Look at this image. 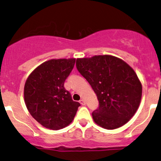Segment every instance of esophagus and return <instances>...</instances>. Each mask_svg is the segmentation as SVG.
Returning a JSON list of instances; mask_svg holds the SVG:
<instances>
[{
	"instance_id": "1",
	"label": "esophagus",
	"mask_w": 161,
	"mask_h": 161,
	"mask_svg": "<svg viewBox=\"0 0 161 161\" xmlns=\"http://www.w3.org/2000/svg\"><path fill=\"white\" fill-rule=\"evenodd\" d=\"M80 104L82 106H84V105H86V102H85V101L83 99H82V100H80Z\"/></svg>"
}]
</instances>
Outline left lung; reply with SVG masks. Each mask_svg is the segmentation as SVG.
Wrapping results in <instances>:
<instances>
[{"instance_id": "obj_1", "label": "left lung", "mask_w": 161, "mask_h": 161, "mask_svg": "<svg viewBox=\"0 0 161 161\" xmlns=\"http://www.w3.org/2000/svg\"><path fill=\"white\" fill-rule=\"evenodd\" d=\"M76 67L98 100V107L92 112L94 121L106 129L126 124L141 100L142 86L135 71L124 60L112 55L78 58Z\"/></svg>"}]
</instances>
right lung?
<instances>
[{
    "mask_svg": "<svg viewBox=\"0 0 161 161\" xmlns=\"http://www.w3.org/2000/svg\"><path fill=\"white\" fill-rule=\"evenodd\" d=\"M75 59H53L31 73L24 86V100L33 118L46 128L58 130L67 126L80 106L74 101L64 83Z\"/></svg>",
    "mask_w": 161,
    "mask_h": 161,
    "instance_id": "add662e5",
    "label": "right lung"
}]
</instances>
